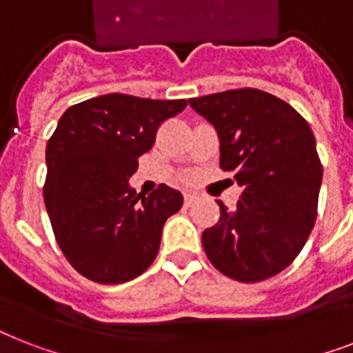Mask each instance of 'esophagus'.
<instances>
[{"instance_id": "1", "label": "esophagus", "mask_w": 353, "mask_h": 353, "mask_svg": "<svg viewBox=\"0 0 353 353\" xmlns=\"http://www.w3.org/2000/svg\"><path fill=\"white\" fill-rule=\"evenodd\" d=\"M196 199H198V196H196L194 192L185 194V205H187V207H190V205L196 203Z\"/></svg>"}]
</instances>
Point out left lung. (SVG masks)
<instances>
[{
	"label": "left lung",
	"instance_id": "8db88e82",
	"mask_svg": "<svg viewBox=\"0 0 353 353\" xmlns=\"http://www.w3.org/2000/svg\"><path fill=\"white\" fill-rule=\"evenodd\" d=\"M216 128L220 166L241 187L236 210L218 201V223L201 234L218 271L260 282L285 269L302 251L317 218L323 165L310 124L279 97L231 90L190 99Z\"/></svg>",
	"mask_w": 353,
	"mask_h": 353
}]
</instances>
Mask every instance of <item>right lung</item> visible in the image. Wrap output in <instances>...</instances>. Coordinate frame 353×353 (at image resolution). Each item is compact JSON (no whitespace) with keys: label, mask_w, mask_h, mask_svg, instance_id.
<instances>
[{"label":"right lung","mask_w":353,"mask_h":353,"mask_svg":"<svg viewBox=\"0 0 353 353\" xmlns=\"http://www.w3.org/2000/svg\"><path fill=\"white\" fill-rule=\"evenodd\" d=\"M179 101L110 93L65 110L46 150V209L69 263L99 284H122L152 265L165 221L181 209L179 190L148 196L128 179Z\"/></svg>","instance_id":"1"}]
</instances>
